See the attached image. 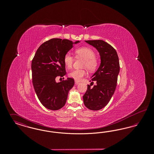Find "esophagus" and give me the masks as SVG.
<instances>
[{"label": "esophagus", "instance_id": "obj_1", "mask_svg": "<svg viewBox=\"0 0 154 154\" xmlns=\"http://www.w3.org/2000/svg\"><path fill=\"white\" fill-rule=\"evenodd\" d=\"M75 84H80V82H79V81H75Z\"/></svg>", "mask_w": 154, "mask_h": 154}]
</instances>
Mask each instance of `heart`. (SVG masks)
<instances>
[{
    "label": "heart",
    "instance_id": "b5f03b06",
    "mask_svg": "<svg viewBox=\"0 0 154 154\" xmlns=\"http://www.w3.org/2000/svg\"><path fill=\"white\" fill-rule=\"evenodd\" d=\"M75 57L84 59L82 66L85 67L90 72H94L99 66V60L96 58L95 52L88 47H82L78 48L75 50ZM74 58L70 54L66 53L63 57V62L65 66L71 68L73 65ZM87 74V70L84 69H75L69 74L70 77L76 81H80Z\"/></svg>",
    "mask_w": 154,
    "mask_h": 154
}]
</instances>
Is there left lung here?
<instances>
[{
	"label": "left lung",
	"instance_id": "8db88e82",
	"mask_svg": "<svg viewBox=\"0 0 154 154\" xmlns=\"http://www.w3.org/2000/svg\"><path fill=\"white\" fill-rule=\"evenodd\" d=\"M85 42L97 50L101 63L92 76V82L88 85L87 90L83 96L84 103L89 110H99L110 102L117 87L120 67L119 59L116 50L104 41L95 40ZM94 81H96V85L91 88Z\"/></svg>",
	"mask_w": 154,
	"mask_h": 154
}]
</instances>
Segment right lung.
I'll use <instances>...</instances> for the list:
<instances>
[{
	"label": "right lung",
	"instance_id": "1",
	"mask_svg": "<svg viewBox=\"0 0 154 154\" xmlns=\"http://www.w3.org/2000/svg\"><path fill=\"white\" fill-rule=\"evenodd\" d=\"M79 42L51 38L38 47L32 59L33 85L40 102L49 110H59L66 104L69 91L73 88L74 80L67 78L57 83L55 79L66 74L63 57L74 43Z\"/></svg>",
	"mask_w": 154,
	"mask_h": 154
}]
</instances>
